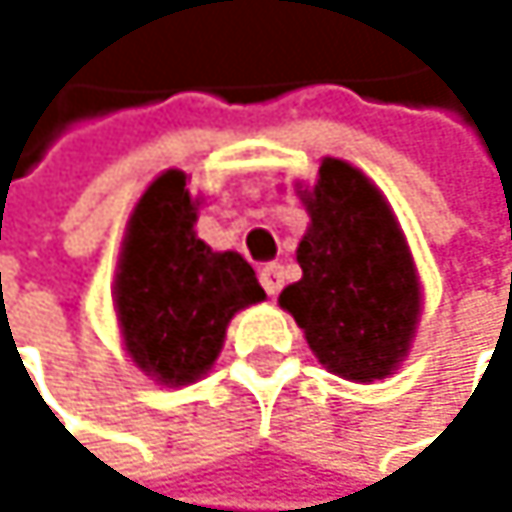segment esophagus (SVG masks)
I'll return each mask as SVG.
<instances>
[{"instance_id": "esophagus-1", "label": "esophagus", "mask_w": 512, "mask_h": 512, "mask_svg": "<svg viewBox=\"0 0 512 512\" xmlns=\"http://www.w3.org/2000/svg\"><path fill=\"white\" fill-rule=\"evenodd\" d=\"M261 285H264V291H267L270 297H276V294L282 291V285H285V273H282V267H279V264H267V267H261Z\"/></svg>"}]
</instances>
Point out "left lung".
Listing matches in <instances>:
<instances>
[{"instance_id":"obj_1","label":"left lung","mask_w":512,"mask_h":512,"mask_svg":"<svg viewBox=\"0 0 512 512\" xmlns=\"http://www.w3.org/2000/svg\"><path fill=\"white\" fill-rule=\"evenodd\" d=\"M297 248L303 279L279 303L315 358L337 376L373 382L404 361L419 321V279L388 203L349 163L327 157Z\"/></svg>"}]
</instances>
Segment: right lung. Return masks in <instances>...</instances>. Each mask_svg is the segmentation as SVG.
<instances>
[{"mask_svg": "<svg viewBox=\"0 0 512 512\" xmlns=\"http://www.w3.org/2000/svg\"><path fill=\"white\" fill-rule=\"evenodd\" d=\"M185 181L169 169L142 194L115 276L124 346L163 385L200 379L224 346L227 321L267 297L236 251L197 239V203Z\"/></svg>", "mask_w": 512, "mask_h": 512, "instance_id": "add662e5", "label": "right lung"}]
</instances>
